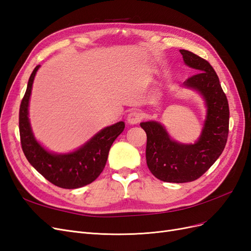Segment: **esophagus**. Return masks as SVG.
I'll return each instance as SVG.
<instances>
[{
  "label": "esophagus",
  "instance_id": "obj_1",
  "mask_svg": "<svg viewBox=\"0 0 251 251\" xmlns=\"http://www.w3.org/2000/svg\"><path fill=\"white\" fill-rule=\"evenodd\" d=\"M142 114L140 112L137 111H132L130 114H128L126 120H127V124L128 125H137L139 124L141 119H142Z\"/></svg>",
  "mask_w": 251,
  "mask_h": 251
}]
</instances>
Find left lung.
<instances>
[{
    "label": "left lung",
    "instance_id": "obj_1",
    "mask_svg": "<svg viewBox=\"0 0 251 251\" xmlns=\"http://www.w3.org/2000/svg\"><path fill=\"white\" fill-rule=\"evenodd\" d=\"M184 64L196 70L182 87L198 92L206 108L201 134L195 143L174 140L165 126L155 120L141 123L147 133V164L159 180L174 183L200 178L222 154L228 136V101L214 68L195 53L182 49ZM199 73L197 74L196 72Z\"/></svg>",
    "mask_w": 251,
    "mask_h": 251
}]
</instances>
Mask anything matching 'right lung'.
<instances>
[{"mask_svg": "<svg viewBox=\"0 0 251 251\" xmlns=\"http://www.w3.org/2000/svg\"><path fill=\"white\" fill-rule=\"evenodd\" d=\"M40 65L34 68L28 80L26 93L20 107V136L23 151L29 163L52 184L62 188H78L93 182L107 163L109 151L125 130V123L103 127L77 150L58 154L45 149L36 140L29 120V100L33 80Z\"/></svg>", "mask_w": 251, "mask_h": 251, "instance_id": "obj_1", "label": "right lung"}]
</instances>
